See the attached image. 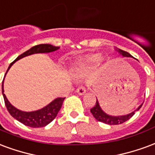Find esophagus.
Returning <instances> with one entry per match:
<instances>
[{
  "label": "esophagus",
  "mask_w": 155,
  "mask_h": 155,
  "mask_svg": "<svg viewBox=\"0 0 155 155\" xmlns=\"http://www.w3.org/2000/svg\"><path fill=\"white\" fill-rule=\"evenodd\" d=\"M86 91H87V90H86L85 87H78V88L77 89V92H78L79 95H84L86 93Z\"/></svg>",
  "instance_id": "esophagus-1"
}]
</instances>
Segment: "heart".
Returning a JSON list of instances; mask_svg holds the SVG:
<instances>
[{
  "label": "heart",
  "mask_w": 155,
  "mask_h": 155,
  "mask_svg": "<svg viewBox=\"0 0 155 155\" xmlns=\"http://www.w3.org/2000/svg\"><path fill=\"white\" fill-rule=\"evenodd\" d=\"M105 58L101 57L100 53L87 54L78 58L71 67V71L76 76H81L83 73L87 72L97 63H103Z\"/></svg>",
  "instance_id": "b5f03b06"
}]
</instances>
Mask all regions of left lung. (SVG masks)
Returning <instances> with one entry per match:
<instances>
[{"mask_svg":"<svg viewBox=\"0 0 155 155\" xmlns=\"http://www.w3.org/2000/svg\"><path fill=\"white\" fill-rule=\"evenodd\" d=\"M116 50L118 53H120V54H121L123 57L133 58L129 53L124 51L122 49L116 48ZM142 105L143 104L140 105L136 110L132 111L131 113L127 114V115H123V116H111V115L107 114L101 109V107H100V104H99V101L97 99L96 105L94 106V107H92L91 109V112L92 114V116H94L98 121H101V122H103L105 124H107V125H119V124H122V123H124L126 120H128L130 118H131L132 116L135 115V111H137V110L140 109Z\"/></svg>","mask_w":155,"mask_h":155,"instance_id":"8db88e82","label":"left lung"}]
</instances>
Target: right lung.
Masks as SVG:
<instances>
[{
  "label": "right lung",
  "instance_id": "obj_1",
  "mask_svg": "<svg viewBox=\"0 0 155 155\" xmlns=\"http://www.w3.org/2000/svg\"><path fill=\"white\" fill-rule=\"evenodd\" d=\"M58 48H59V47H56V46L48 45V44L34 46L31 48H30L29 50H27L22 54H20V56H18L15 58V60L10 64V66L8 68L6 73H5V75L8 73L9 69L11 68V67L16 61L20 60V59L26 57V56H30V55H32V54H48V53H51V52L56 51ZM5 77H4V79H5ZM4 79H3V82H2V94H3V97H4V100H5V107L7 108L9 113L11 114L15 119L17 120L18 121H20V123H22L25 125L32 127V128H39V127L46 126L57 116L65 97L56 98V99H54V101H52L50 103L48 104L47 106H45V107H43L39 110H34V111H23V110L17 109L13 105H11V102L8 101L5 95L4 94V85H3Z\"/></svg>",
  "mask_w": 155,
  "mask_h": 155
}]
</instances>
